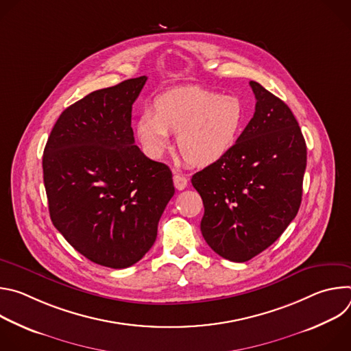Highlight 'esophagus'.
I'll return each mask as SVG.
<instances>
[{
  "mask_svg": "<svg viewBox=\"0 0 351 351\" xmlns=\"http://www.w3.org/2000/svg\"><path fill=\"white\" fill-rule=\"evenodd\" d=\"M187 182H189L187 178L183 176L182 173H178V172L173 173V184H175V187H176L178 190L186 189V187H187Z\"/></svg>",
  "mask_w": 351,
  "mask_h": 351,
  "instance_id": "obj_1",
  "label": "esophagus"
}]
</instances>
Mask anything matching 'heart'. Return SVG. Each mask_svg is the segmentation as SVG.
Returning <instances> with one entry per match:
<instances>
[{
    "label": "heart",
    "instance_id": "1",
    "mask_svg": "<svg viewBox=\"0 0 351 351\" xmlns=\"http://www.w3.org/2000/svg\"><path fill=\"white\" fill-rule=\"evenodd\" d=\"M245 123L240 98L184 87L161 95L156 112L145 111L136 122V134L149 156L169 147V133L178 134V148L193 167H210L234 148Z\"/></svg>",
    "mask_w": 351,
    "mask_h": 351
}]
</instances>
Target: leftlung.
I'll list each match as a JSON object with an SVG mask.
<instances>
[{
	"label": "left lung",
	"mask_w": 351,
	"mask_h": 351,
	"mask_svg": "<svg viewBox=\"0 0 351 351\" xmlns=\"http://www.w3.org/2000/svg\"><path fill=\"white\" fill-rule=\"evenodd\" d=\"M256 112L234 148L193 175L204 204L202 233L221 257L245 263L276 241L302 204L307 147L280 98L257 82Z\"/></svg>",
	"instance_id": "1"
}]
</instances>
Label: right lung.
<instances>
[{
	"label": "right lung",
	"mask_w": 351,
	"mask_h": 351,
	"mask_svg": "<svg viewBox=\"0 0 351 351\" xmlns=\"http://www.w3.org/2000/svg\"><path fill=\"white\" fill-rule=\"evenodd\" d=\"M147 76L93 91L56 122L43 154L49 217L87 260L114 269L140 261L175 193L172 172L134 144L132 106Z\"/></svg>",
	"instance_id": "1"
}]
</instances>
